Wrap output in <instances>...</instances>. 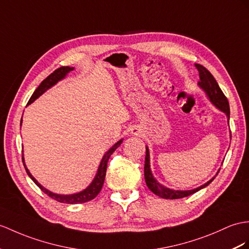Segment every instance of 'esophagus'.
Segmentation results:
<instances>
[{
	"label": "esophagus",
	"instance_id": "esophagus-1",
	"mask_svg": "<svg viewBox=\"0 0 249 249\" xmlns=\"http://www.w3.org/2000/svg\"><path fill=\"white\" fill-rule=\"evenodd\" d=\"M132 133L134 135H138L139 134V130L137 128H134V129H132Z\"/></svg>",
	"mask_w": 249,
	"mask_h": 249
}]
</instances>
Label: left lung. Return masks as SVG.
Listing matches in <instances>:
<instances>
[{"mask_svg": "<svg viewBox=\"0 0 249 249\" xmlns=\"http://www.w3.org/2000/svg\"><path fill=\"white\" fill-rule=\"evenodd\" d=\"M196 69L198 71V75H199V81H198V86L201 87L206 94L208 95L210 98L211 102L216 107H219L221 111H223L227 115L228 118V123H229V115H230V108H229V104L228 100L226 98V96L224 95L222 92V89H220L219 84H217L216 80L214 77L211 75V72L204 68L201 64H196ZM230 136H231V133H230ZM144 179H145V184H147L149 189L152 191L154 195L159 196L160 197L162 198H167V199H175V198H181V197H186L189 196L193 193L197 192L198 190L203 189L206 186H208L212 180L214 179V178L207 181L205 185L196 188V189L193 190H187V191H179V190H172L169 189L167 187H163L160 183H157V180L153 178V174L151 172L150 169V155H149V149L145 147V159H144Z\"/></svg>", "mask_w": 249, "mask_h": 249, "instance_id": "obj_1", "label": "left lung"}]
</instances>
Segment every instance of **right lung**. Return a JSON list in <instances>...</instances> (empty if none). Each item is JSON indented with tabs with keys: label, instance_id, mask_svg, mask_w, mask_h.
<instances>
[{
	"label": "right lung",
	"instance_id": "right-lung-1",
	"mask_svg": "<svg viewBox=\"0 0 249 249\" xmlns=\"http://www.w3.org/2000/svg\"><path fill=\"white\" fill-rule=\"evenodd\" d=\"M72 70H74V68H70V66H61V68H59L53 72H52L50 76L46 77L44 80L41 82V84L37 88V89L35 90L34 94L32 95V97H30V99L28 100L27 105H30L32 102H34L36 99L38 98L39 96L43 94L46 89L52 88L53 84H56L58 81H60L61 79H63L66 76V74H68V72H70ZM21 124H22V119H21ZM121 142H123V139L119 141L118 142L115 143L113 147L105 154V156L102 157V160L100 162L98 171H97V174H96L94 180L92 181V184H90L87 188V189H84L83 191L79 192V193H76V195L61 196V195H56V193H53L51 191H48L47 189H45L44 187H42L38 183V181L36 180V178L33 177V175L30 174V172L28 171V169L25 166V163H24L23 156H22V160H23L24 167H25V170H26L27 174L29 175V178H32L34 180V183L37 185L42 191L46 193L48 196L53 198V199H56V201H58L60 203H64V204H81V203H86V202L90 201V199L95 198L97 196H98V193L101 191V188H102V186H104V183H105V178H106V172H107V166L108 159H110V156L113 154L114 151L116 150L121 144Z\"/></svg>",
	"mask_w": 249,
	"mask_h": 249
}]
</instances>
